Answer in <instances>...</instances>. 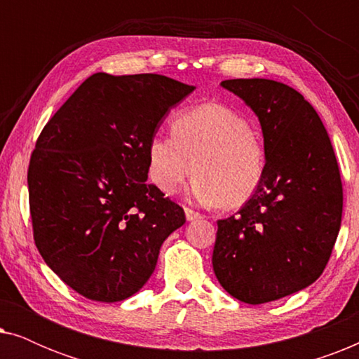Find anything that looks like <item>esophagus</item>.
<instances>
[{"label":"esophagus","instance_id":"34e87169","mask_svg":"<svg viewBox=\"0 0 359 359\" xmlns=\"http://www.w3.org/2000/svg\"><path fill=\"white\" fill-rule=\"evenodd\" d=\"M184 214H186V219H188L189 222H193V220H198V219L203 217V215H201L199 212H196V210L189 209V208L184 209Z\"/></svg>","mask_w":359,"mask_h":359}]
</instances>
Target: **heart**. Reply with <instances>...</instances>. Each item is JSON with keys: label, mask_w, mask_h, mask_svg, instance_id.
<instances>
[{"label": "heart", "mask_w": 359, "mask_h": 359, "mask_svg": "<svg viewBox=\"0 0 359 359\" xmlns=\"http://www.w3.org/2000/svg\"><path fill=\"white\" fill-rule=\"evenodd\" d=\"M147 163L161 193L173 194L194 171L191 196L198 203L237 209L262 188L268 155L247 117L222 102H204L178 112L171 135L151 137Z\"/></svg>", "instance_id": "obj_1"}]
</instances>
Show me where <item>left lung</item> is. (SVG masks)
<instances>
[{
  "label": "left lung",
  "mask_w": 359,
  "mask_h": 359,
  "mask_svg": "<svg viewBox=\"0 0 359 359\" xmlns=\"http://www.w3.org/2000/svg\"><path fill=\"white\" fill-rule=\"evenodd\" d=\"M220 85L258 116L268 166L258 193L217 222L212 266L230 296L257 306L323 273L341 224V178L325 127L301 93L264 78Z\"/></svg>",
  "instance_id": "left-lung-1"
}]
</instances>
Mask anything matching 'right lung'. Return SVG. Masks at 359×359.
Returning a JSON list of instances; mask_svg holds the SVG:
<instances>
[{"instance_id":"add662e5","label":"right lung","mask_w":359,"mask_h":359,"mask_svg":"<svg viewBox=\"0 0 359 359\" xmlns=\"http://www.w3.org/2000/svg\"><path fill=\"white\" fill-rule=\"evenodd\" d=\"M194 86L95 73L50 117L27 170L34 242L53 273L91 301L119 302L154 273L184 210L147 184V145Z\"/></svg>"}]
</instances>
